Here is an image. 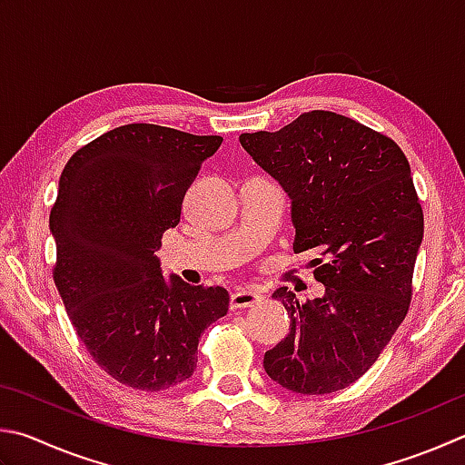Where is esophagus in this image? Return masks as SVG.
Listing matches in <instances>:
<instances>
[{
  "label": "esophagus",
  "mask_w": 465,
  "mask_h": 465,
  "mask_svg": "<svg viewBox=\"0 0 465 465\" xmlns=\"http://www.w3.org/2000/svg\"><path fill=\"white\" fill-rule=\"evenodd\" d=\"M262 294H258L256 291H248V289H240L232 294V301H230V307L232 309H246V307H254L256 302H260Z\"/></svg>",
  "instance_id": "esophagus-1"
}]
</instances>
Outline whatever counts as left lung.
Masks as SVG:
<instances>
[{
  "mask_svg": "<svg viewBox=\"0 0 465 465\" xmlns=\"http://www.w3.org/2000/svg\"><path fill=\"white\" fill-rule=\"evenodd\" d=\"M243 150L291 197L292 250L311 252L321 299L272 292L291 331L264 353L286 391L329 394L366 374L402 319L423 242L411 166L394 140L333 112H307L278 132L242 134Z\"/></svg>",
  "mask_w": 465,
  "mask_h": 465,
  "instance_id": "obj_1",
  "label": "left lung"
}]
</instances>
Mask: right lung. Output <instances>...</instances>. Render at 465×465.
I'll list each match as a JSON object with an SVG mask.
<instances>
[{
  "mask_svg": "<svg viewBox=\"0 0 465 465\" xmlns=\"http://www.w3.org/2000/svg\"><path fill=\"white\" fill-rule=\"evenodd\" d=\"M222 136L128 124L74 152L50 211L54 284L87 351L125 386L158 392L191 378L222 286L166 281L154 252Z\"/></svg>",
  "mask_w": 465,
  "mask_h": 465,
  "instance_id": "obj_1",
  "label": "right lung"
}]
</instances>
